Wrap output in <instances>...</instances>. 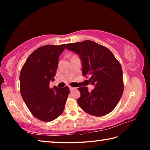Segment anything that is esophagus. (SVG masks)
<instances>
[{"label": "esophagus", "instance_id": "obj_1", "mask_svg": "<svg viewBox=\"0 0 150 150\" xmlns=\"http://www.w3.org/2000/svg\"><path fill=\"white\" fill-rule=\"evenodd\" d=\"M75 88H74V87H69V89H70V91H73V90H74Z\"/></svg>", "mask_w": 150, "mask_h": 150}]
</instances>
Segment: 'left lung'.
I'll use <instances>...</instances> for the list:
<instances>
[{
  "label": "left lung",
  "instance_id": "obj_1",
  "mask_svg": "<svg viewBox=\"0 0 150 150\" xmlns=\"http://www.w3.org/2000/svg\"><path fill=\"white\" fill-rule=\"evenodd\" d=\"M65 48L79 54L82 59L83 75L90 77L88 83L95 85L91 92L87 87L78 88L81 93L78 105L91 115H108L118 105L123 93L120 62L107 47L90 40L67 44Z\"/></svg>",
  "mask_w": 150,
  "mask_h": 150
}]
</instances>
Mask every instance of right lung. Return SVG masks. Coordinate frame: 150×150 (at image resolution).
<instances>
[{"instance_id":"1","label":"right lung","mask_w":150,"mask_h":150,"mask_svg":"<svg viewBox=\"0 0 150 150\" xmlns=\"http://www.w3.org/2000/svg\"><path fill=\"white\" fill-rule=\"evenodd\" d=\"M65 45L38 48L28 57L20 71L22 97L32 115L42 121L51 122L62 115L70 92L67 86L62 88L50 87Z\"/></svg>"}]
</instances>
